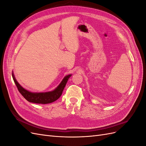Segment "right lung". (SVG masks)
I'll list each match as a JSON object with an SVG mask.
<instances>
[{
  "label": "right lung",
  "mask_w": 146,
  "mask_h": 146,
  "mask_svg": "<svg viewBox=\"0 0 146 146\" xmlns=\"http://www.w3.org/2000/svg\"><path fill=\"white\" fill-rule=\"evenodd\" d=\"M71 76L72 74H69L63 78L62 81L59 84V85L53 91L44 92H33L25 90V88L22 86L17 82L14 76V74L12 72L13 80H14L18 91L22 96L30 102L41 104H50L58 99L61 94H62V92L66 83H67L68 79L71 77Z\"/></svg>",
  "instance_id": "1"
}]
</instances>
